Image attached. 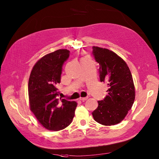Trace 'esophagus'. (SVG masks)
<instances>
[{
  "mask_svg": "<svg viewBox=\"0 0 159 159\" xmlns=\"http://www.w3.org/2000/svg\"><path fill=\"white\" fill-rule=\"evenodd\" d=\"M88 98V97H85V98H80L79 100H81V101H85Z\"/></svg>",
  "mask_w": 159,
  "mask_h": 159,
  "instance_id": "obj_1",
  "label": "esophagus"
}]
</instances>
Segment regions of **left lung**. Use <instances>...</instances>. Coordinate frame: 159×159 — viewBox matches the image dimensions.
Wrapping results in <instances>:
<instances>
[{
    "label": "left lung",
    "instance_id": "left-lung-1",
    "mask_svg": "<svg viewBox=\"0 0 159 159\" xmlns=\"http://www.w3.org/2000/svg\"><path fill=\"white\" fill-rule=\"evenodd\" d=\"M93 55L99 63L100 80L108 85L107 95L98 101L92 112L94 120L104 126L121 122L130 110L135 98L133 76L126 63L107 48L93 46Z\"/></svg>",
    "mask_w": 159,
    "mask_h": 159
}]
</instances>
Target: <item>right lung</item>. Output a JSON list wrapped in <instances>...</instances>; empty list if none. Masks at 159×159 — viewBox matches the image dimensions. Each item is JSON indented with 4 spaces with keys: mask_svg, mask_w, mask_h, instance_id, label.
Wrapping results in <instances>:
<instances>
[{
    "mask_svg": "<svg viewBox=\"0 0 159 159\" xmlns=\"http://www.w3.org/2000/svg\"><path fill=\"white\" fill-rule=\"evenodd\" d=\"M70 51L59 49L43 56L33 66L28 85L30 109L39 122L50 130L68 126L77 106L75 101L58 98L57 86L61 82L63 63Z\"/></svg>",
    "mask_w": 159,
    "mask_h": 159,
    "instance_id": "obj_1",
    "label": "right lung"
}]
</instances>
